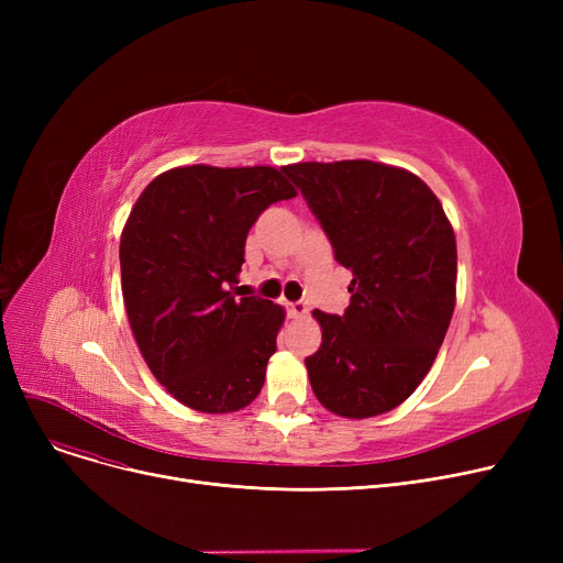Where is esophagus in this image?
Masks as SVG:
<instances>
[{
    "mask_svg": "<svg viewBox=\"0 0 563 563\" xmlns=\"http://www.w3.org/2000/svg\"><path fill=\"white\" fill-rule=\"evenodd\" d=\"M285 308H287V314L294 317V319L308 314V303L306 301H287Z\"/></svg>",
    "mask_w": 563,
    "mask_h": 563,
    "instance_id": "1",
    "label": "esophagus"
}]
</instances>
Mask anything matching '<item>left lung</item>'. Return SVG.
Masks as SVG:
<instances>
[{"label": "left lung", "mask_w": 563, "mask_h": 563, "mask_svg": "<svg viewBox=\"0 0 563 563\" xmlns=\"http://www.w3.org/2000/svg\"><path fill=\"white\" fill-rule=\"evenodd\" d=\"M351 269L344 314L314 310L321 346L306 358L317 399L363 420L408 399L431 369L456 301V240L433 191L369 159L285 166Z\"/></svg>", "instance_id": "obj_1"}]
</instances>
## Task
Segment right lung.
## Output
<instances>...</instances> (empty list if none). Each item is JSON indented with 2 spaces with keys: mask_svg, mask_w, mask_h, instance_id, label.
Instances as JSON below:
<instances>
[{
  "mask_svg": "<svg viewBox=\"0 0 563 563\" xmlns=\"http://www.w3.org/2000/svg\"><path fill=\"white\" fill-rule=\"evenodd\" d=\"M297 196L285 166H183L143 189L121 236L132 333L155 378L200 412L249 406L285 312L240 297L246 234L266 207Z\"/></svg>",
  "mask_w": 563,
  "mask_h": 563,
  "instance_id": "1",
  "label": "right lung"
}]
</instances>
